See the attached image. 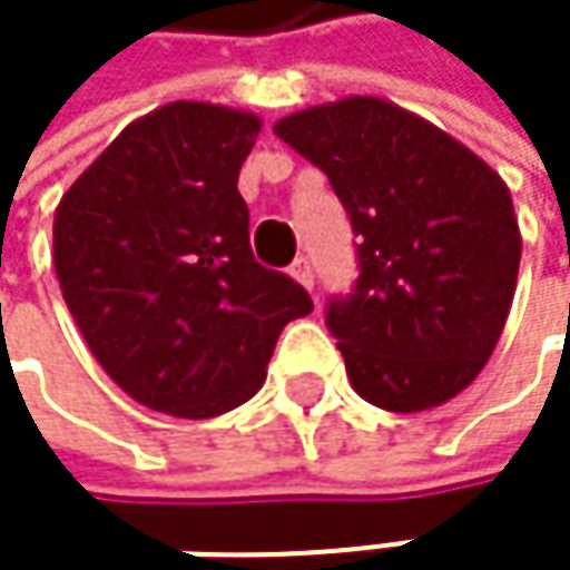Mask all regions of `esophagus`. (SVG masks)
<instances>
[{
	"label": "esophagus",
	"instance_id": "1",
	"mask_svg": "<svg viewBox=\"0 0 570 570\" xmlns=\"http://www.w3.org/2000/svg\"><path fill=\"white\" fill-rule=\"evenodd\" d=\"M289 277H293V281H296L299 286L313 289V267H309V261H306V257H296V261H293V267H289Z\"/></svg>",
	"mask_w": 570,
	"mask_h": 570
}]
</instances>
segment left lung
<instances>
[{
	"label": "left lung",
	"mask_w": 570,
	"mask_h": 570,
	"mask_svg": "<svg viewBox=\"0 0 570 570\" xmlns=\"http://www.w3.org/2000/svg\"><path fill=\"white\" fill-rule=\"evenodd\" d=\"M274 135L330 177L360 237L356 289L326 309L353 390L390 412L459 396L512 309L521 230L509 184L376 95L293 111Z\"/></svg>",
	"instance_id": "8db88e82"
}]
</instances>
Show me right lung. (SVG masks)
I'll use <instances>...</instances> for the list:
<instances>
[{
    "mask_svg": "<svg viewBox=\"0 0 570 570\" xmlns=\"http://www.w3.org/2000/svg\"><path fill=\"white\" fill-rule=\"evenodd\" d=\"M261 118L171 101L131 121L61 194L56 274L101 370L155 412L210 419L267 380L309 293L250 250L237 190Z\"/></svg>",
    "mask_w": 570,
    "mask_h": 570,
    "instance_id": "right-lung-1",
    "label": "right lung"
}]
</instances>
